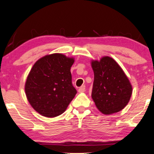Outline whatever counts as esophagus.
<instances>
[{"label": "esophagus", "mask_w": 154, "mask_h": 154, "mask_svg": "<svg viewBox=\"0 0 154 154\" xmlns=\"http://www.w3.org/2000/svg\"><path fill=\"white\" fill-rule=\"evenodd\" d=\"M85 85H82L78 89L79 93H83V92H85Z\"/></svg>", "instance_id": "1"}]
</instances>
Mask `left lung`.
<instances>
[{"mask_svg":"<svg viewBox=\"0 0 154 154\" xmlns=\"http://www.w3.org/2000/svg\"><path fill=\"white\" fill-rule=\"evenodd\" d=\"M94 72L92 98L100 112L111 114L127 106L132 88L122 69L112 58L104 56L100 61H92Z\"/></svg>","mask_w":154,"mask_h":154,"instance_id":"1","label":"left lung"}]
</instances>
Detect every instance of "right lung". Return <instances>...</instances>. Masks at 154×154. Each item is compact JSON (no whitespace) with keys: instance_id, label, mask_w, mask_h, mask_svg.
Here are the masks:
<instances>
[{"instance_id":"add662e5","label":"right lung","mask_w":154,"mask_h":154,"mask_svg":"<svg viewBox=\"0 0 154 154\" xmlns=\"http://www.w3.org/2000/svg\"><path fill=\"white\" fill-rule=\"evenodd\" d=\"M73 58L61 54L43 56L35 62L25 82L32 107L42 116L55 117L66 111L77 91L72 82Z\"/></svg>"}]
</instances>
